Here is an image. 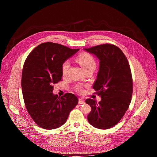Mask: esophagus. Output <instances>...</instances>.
Here are the masks:
<instances>
[{
	"label": "esophagus",
	"instance_id": "1",
	"mask_svg": "<svg viewBox=\"0 0 157 157\" xmlns=\"http://www.w3.org/2000/svg\"><path fill=\"white\" fill-rule=\"evenodd\" d=\"M84 103H85V102H84V99L79 98V104H84Z\"/></svg>",
	"mask_w": 157,
	"mask_h": 157
}]
</instances>
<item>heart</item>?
<instances>
[{
    "label": "heart",
    "instance_id": "obj_1",
    "mask_svg": "<svg viewBox=\"0 0 157 157\" xmlns=\"http://www.w3.org/2000/svg\"><path fill=\"white\" fill-rule=\"evenodd\" d=\"M77 61L82 67L84 71L87 70H95L96 68V62L94 58L89 53H81L78 55L76 58ZM70 61L68 60H65L63 61L61 65V73L63 76H66L68 72L70 67ZM78 91L81 90V87L78 86L77 87Z\"/></svg>",
    "mask_w": 157,
    "mask_h": 157
}]
</instances>
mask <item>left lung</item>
<instances>
[{
    "mask_svg": "<svg viewBox=\"0 0 157 157\" xmlns=\"http://www.w3.org/2000/svg\"><path fill=\"white\" fill-rule=\"evenodd\" d=\"M84 50L99 60L93 89L101 101L97 103L91 99L86 100L91 107L87 120L96 128H110L121 121L130 104L133 82L130 66L122 50L114 44H102Z\"/></svg>",
    "mask_w": 157,
    "mask_h": 157,
    "instance_id": "left-lung-1",
    "label": "left lung"
}]
</instances>
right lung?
Returning a JSON list of instances; mask_svg holds the SVG:
<instances>
[{
  "label": "right lung",
  "mask_w": 157,
  "mask_h": 157,
  "mask_svg": "<svg viewBox=\"0 0 157 157\" xmlns=\"http://www.w3.org/2000/svg\"><path fill=\"white\" fill-rule=\"evenodd\" d=\"M79 49L62 44L43 43L31 52L24 64L21 89L29 114L43 128L52 130L63 125L78 103L73 94L58 96L53 93L54 84L61 80L63 61Z\"/></svg>",
  "instance_id": "add662e5"
}]
</instances>
